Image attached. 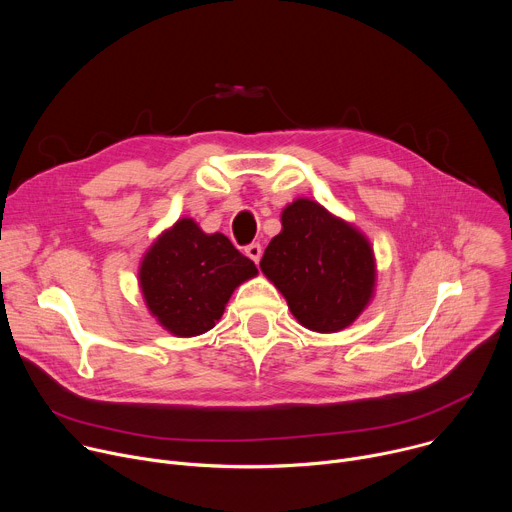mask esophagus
I'll use <instances>...</instances> for the list:
<instances>
[{"label": "esophagus", "mask_w": 512, "mask_h": 512, "mask_svg": "<svg viewBox=\"0 0 512 512\" xmlns=\"http://www.w3.org/2000/svg\"><path fill=\"white\" fill-rule=\"evenodd\" d=\"M261 253H263V249H261V245H259V243H251V245H247V247H245V255H247L251 261H255V263H259Z\"/></svg>", "instance_id": "obj_1"}]
</instances>
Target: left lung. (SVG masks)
I'll return each instance as SVG.
<instances>
[{"instance_id":"left-lung-1","label":"left lung","mask_w":512,"mask_h":512,"mask_svg":"<svg viewBox=\"0 0 512 512\" xmlns=\"http://www.w3.org/2000/svg\"><path fill=\"white\" fill-rule=\"evenodd\" d=\"M281 225L263 253L261 271L302 326L316 332L350 326L373 298L369 241L308 198L291 202L281 212Z\"/></svg>"}]
</instances>
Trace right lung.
I'll return each instance as SVG.
<instances>
[{
  "label": "right lung",
  "mask_w": 512,
  "mask_h": 512,
  "mask_svg": "<svg viewBox=\"0 0 512 512\" xmlns=\"http://www.w3.org/2000/svg\"><path fill=\"white\" fill-rule=\"evenodd\" d=\"M257 267L221 233L206 235L192 218L166 231L145 253L139 283L145 304L176 336H198L221 320L237 285Z\"/></svg>",
  "instance_id": "right-lung-1"
}]
</instances>
